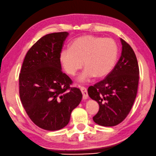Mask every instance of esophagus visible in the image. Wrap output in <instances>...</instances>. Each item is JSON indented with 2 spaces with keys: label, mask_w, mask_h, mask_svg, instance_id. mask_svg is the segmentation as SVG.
Here are the masks:
<instances>
[{
  "label": "esophagus",
  "mask_w": 156,
  "mask_h": 156,
  "mask_svg": "<svg viewBox=\"0 0 156 156\" xmlns=\"http://www.w3.org/2000/svg\"><path fill=\"white\" fill-rule=\"evenodd\" d=\"M80 90L81 93H82V95H83V99H87L88 98V92H87V90H86V88L85 87H83V86H81L80 88Z\"/></svg>",
  "instance_id": "esophagus-1"
}]
</instances>
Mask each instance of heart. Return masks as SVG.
<instances>
[{"mask_svg": "<svg viewBox=\"0 0 156 156\" xmlns=\"http://www.w3.org/2000/svg\"><path fill=\"white\" fill-rule=\"evenodd\" d=\"M118 46L111 38L83 35L74 40L70 47L61 49L59 61L65 72L74 76L83 67L86 68L78 80L84 83L96 76H106L114 68L118 58Z\"/></svg>", "mask_w": 156, "mask_h": 156, "instance_id": "obj_1", "label": "heart"}]
</instances>
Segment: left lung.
Here are the masks:
<instances>
[{
	"instance_id": "8db88e82",
	"label": "left lung",
	"mask_w": 156,
	"mask_h": 156,
	"mask_svg": "<svg viewBox=\"0 0 156 156\" xmlns=\"http://www.w3.org/2000/svg\"><path fill=\"white\" fill-rule=\"evenodd\" d=\"M121 56L113 70L104 80L88 88L89 97L100 107L93 120L102 126L121 123L130 112L137 93V60L130 45L121 38Z\"/></svg>"
}]
</instances>
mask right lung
<instances>
[{"mask_svg": "<svg viewBox=\"0 0 156 156\" xmlns=\"http://www.w3.org/2000/svg\"><path fill=\"white\" fill-rule=\"evenodd\" d=\"M68 32L47 34L35 43L23 60L19 77L20 96L33 123L46 130L68 125L82 93L71 88V79L62 72L59 54Z\"/></svg>", "mask_w": 156, "mask_h": 156, "instance_id": "1", "label": "right lung"}]
</instances>
